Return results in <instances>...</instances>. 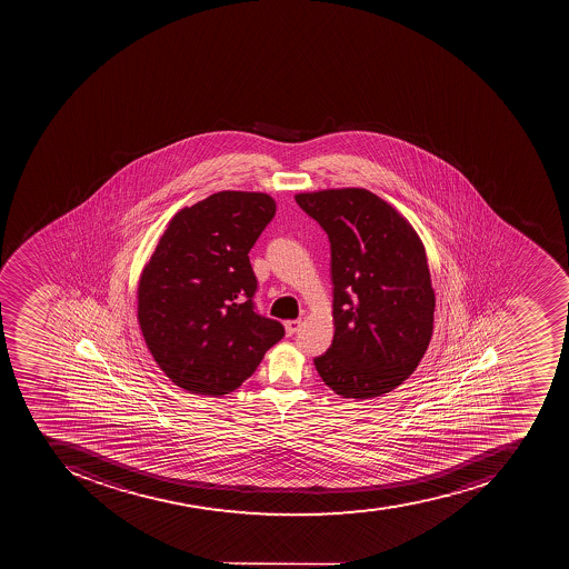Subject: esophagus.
<instances>
[{
  "instance_id": "obj_1",
  "label": "esophagus",
  "mask_w": 569,
  "mask_h": 569,
  "mask_svg": "<svg viewBox=\"0 0 569 569\" xmlns=\"http://www.w3.org/2000/svg\"><path fill=\"white\" fill-rule=\"evenodd\" d=\"M300 323H302L300 322V320H288V322H284V329H287V335H296V332L299 331Z\"/></svg>"
}]
</instances>
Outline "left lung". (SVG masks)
<instances>
[{"instance_id":"8db88e82","label":"left lung","mask_w":569,"mask_h":569,"mask_svg":"<svg viewBox=\"0 0 569 569\" xmlns=\"http://www.w3.org/2000/svg\"><path fill=\"white\" fill-rule=\"evenodd\" d=\"M296 201L331 242L335 338L315 367L343 399L390 393L432 338L426 247L408 219L365 188L297 193Z\"/></svg>"}]
</instances>
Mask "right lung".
Returning <instances> with one entry per match:
<instances>
[{
    "label": "right lung",
    "instance_id": "right-lung-1",
    "mask_svg": "<svg viewBox=\"0 0 569 569\" xmlns=\"http://www.w3.org/2000/svg\"><path fill=\"white\" fill-rule=\"evenodd\" d=\"M276 216L269 193L224 190L179 210L140 273L137 318L170 381L222 397L254 373L284 327L256 313L249 251Z\"/></svg>",
    "mask_w": 569,
    "mask_h": 569
}]
</instances>
